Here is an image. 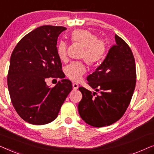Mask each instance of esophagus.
<instances>
[{"label": "esophagus", "instance_id": "1", "mask_svg": "<svg viewBox=\"0 0 154 154\" xmlns=\"http://www.w3.org/2000/svg\"><path fill=\"white\" fill-rule=\"evenodd\" d=\"M72 85H73V90H78V88H79V84H77L75 83H73Z\"/></svg>", "mask_w": 154, "mask_h": 154}]
</instances>
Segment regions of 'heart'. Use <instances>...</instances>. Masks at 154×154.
Returning <instances> with one entry per match:
<instances>
[{
  "instance_id": "b5f03b06",
  "label": "heart",
  "mask_w": 154,
  "mask_h": 154,
  "mask_svg": "<svg viewBox=\"0 0 154 154\" xmlns=\"http://www.w3.org/2000/svg\"><path fill=\"white\" fill-rule=\"evenodd\" d=\"M71 40L79 43L84 48L81 57L90 66H96L106 57L107 45L103 40L98 39L97 35L85 29H75L71 33ZM66 43L60 41L57 45V52L60 60L66 58ZM85 72V66L81 62H73L66 66L65 73L71 80L78 81Z\"/></svg>"
}]
</instances>
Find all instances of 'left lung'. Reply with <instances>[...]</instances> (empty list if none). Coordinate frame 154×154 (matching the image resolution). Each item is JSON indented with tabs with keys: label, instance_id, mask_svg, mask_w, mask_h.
Masks as SVG:
<instances>
[{
	"label": "left lung",
	"instance_id": "8db88e82",
	"mask_svg": "<svg viewBox=\"0 0 154 154\" xmlns=\"http://www.w3.org/2000/svg\"><path fill=\"white\" fill-rule=\"evenodd\" d=\"M116 44L94 72L87 77L93 93L80 87L79 112L93 127L110 125L121 119L129 106L136 85L135 61L129 45L115 35Z\"/></svg>",
	"mask_w": 154,
	"mask_h": 154
}]
</instances>
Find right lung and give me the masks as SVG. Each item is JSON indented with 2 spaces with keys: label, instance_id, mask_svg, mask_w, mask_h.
Instances as JSON below:
<instances>
[{
  "label": "right lung",
  "instance_id": "right-lung-1",
  "mask_svg": "<svg viewBox=\"0 0 154 154\" xmlns=\"http://www.w3.org/2000/svg\"><path fill=\"white\" fill-rule=\"evenodd\" d=\"M66 29L40 26L23 37L12 52L8 90L14 109L27 123L41 125L53 121L72 90L68 79L59 81L53 88L45 82L50 77L63 79L57 43L59 35Z\"/></svg>",
  "mask_w": 154,
  "mask_h": 154
}]
</instances>
